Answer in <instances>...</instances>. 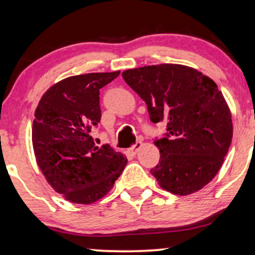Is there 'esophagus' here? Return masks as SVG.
Here are the masks:
<instances>
[{
	"label": "esophagus",
	"mask_w": 255,
	"mask_h": 255,
	"mask_svg": "<svg viewBox=\"0 0 255 255\" xmlns=\"http://www.w3.org/2000/svg\"><path fill=\"white\" fill-rule=\"evenodd\" d=\"M141 142L140 141H136L135 144H134L133 146H131L130 148H128V152H129L130 154H136V152L140 150V148H141Z\"/></svg>",
	"instance_id": "obj_1"
}]
</instances>
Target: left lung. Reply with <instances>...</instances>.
Here are the masks:
<instances>
[{"instance_id": "left-lung-1", "label": "left lung", "mask_w": 255, "mask_h": 255, "mask_svg": "<svg viewBox=\"0 0 255 255\" xmlns=\"http://www.w3.org/2000/svg\"><path fill=\"white\" fill-rule=\"evenodd\" d=\"M125 81L147 105L165 135L154 140L159 163L151 174L165 191L189 195L217 175L233 139L231 111L212 79L192 67L163 63L127 69Z\"/></svg>"}]
</instances>
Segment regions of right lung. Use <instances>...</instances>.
<instances>
[{"label":"right lung","instance_id":"1","mask_svg":"<svg viewBox=\"0 0 255 255\" xmlns=\"http://www.w3.org/2000/svg\"><path fill=\"white\" fill-rule=\"evenodd\" d=\"M120 71L87 73L54 84L40 98L32 125V145L40 171L57 193L75 204L107 195L127 158L109 145H95L90 131L101 122L99 89Z\"/></svg>","mask_w":255,"mask_h":255}]
</instances>
